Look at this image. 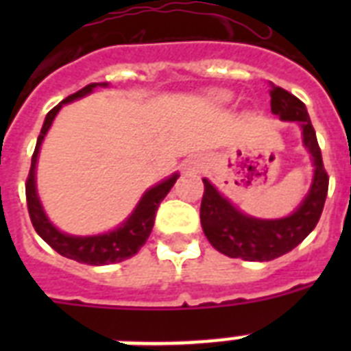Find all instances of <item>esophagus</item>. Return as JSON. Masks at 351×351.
Wrapping results in <instances>:
<instances>
[{
    "label": "esophagus",
    "instance_id": "1",
    "mask_svg": "<svg viewBox=\"0 0 351 351\" xmlns=\"http://www.w3.org/2000/svg\"><path fill=\"white\" fill-rule=\"evenodd\" d=\"M200 169V164H198V162H191V164H189V171H198Z\"/></svg>",
    "mask_w": 351,
    "mask_h": 351
}]
</instances>
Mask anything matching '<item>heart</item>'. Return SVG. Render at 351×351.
<instances>
[{
    "label": "heart",
    "instance_id": "b5f03b06",
    "mask_svg": "<svg viewBox=\"0 0 351 351\" xmlns=\"http://www.w3.org/2000/svg\"><path fill=\"white\" fill-rule=\"evenodd\" d=\"M219 100H222V101L228 100V95H219Z\"/></svg>",
    "mask_w": 351,
    "mask_h": 351
}]
</instances>
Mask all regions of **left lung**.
I'll use <instances>...</instances> for the list:
<instances>
[{
    "instance_id": "8db88e82",
    "label": "left lung",
    "mask_w": 351,
    "mask_h": 351,
    "mask_svg": "<svg viewBox=\"0 0 351 351\" xmlns=\"http://www.w3.org/2000/svg\"><path fill=\"white\" fill-rule=\"evenodd\" d=\"M271 112L282 120L299 121L304 145L310 149L315 164L313 184L293 215L280 220H258L242 215L226 198L219 195L208 180H204V197L200 204L202 230L215 250L242 261L264 262L286 255L313 231L321 219L328 195V176L315 129L311 125L306 106L282 87L271 89Z\"/></svg>"
}]
</instances>
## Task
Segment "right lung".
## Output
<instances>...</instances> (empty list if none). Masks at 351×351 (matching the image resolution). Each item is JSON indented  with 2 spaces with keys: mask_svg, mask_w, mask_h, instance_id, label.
<instances>
[{
  "mask_svg": "<svg viewBox=\"0 0 351 351\" xmlns=\"http://www.w3.org/2000/svg\"><path fill=\"white\" fill-rule=\"evenodd\" d=\"M106 87L107 84H89L85 85L84 89L78 93L67 96L65 100L60 101L54 109L49 111L43 127H41L38 143H36L34 154H32V162H30V171L27 176V184H25V195H27V208H29L30 222L34 226L36 233L40 234L41 239L45 240L47 244L51 245L52 250L58 251L62 256H67L71 261L82 262V264H89V266H104V264H112V262H121L129 258V256L136 255L138 250L145 244L149 239L151 230L154 226V217H156V209L160 202L164 200L165 195L171 191V187L175 186L178 175H173L171 178L164 180L158 186L151 187L145 195L142 197L140 204L134 209V213L129 217L125 224L120 226L117 231L111 233L98 234V237H71L62 231H58L54 226L49 222L47 215L41 209V204L36 195V180H34V169L38 153H40V145L45 138L52 120L62 109L63 104L82 98V96L89 95L95 87Z\"/></svg>",
  "mask_w": 351,
  "mask_h": 351,
  "instance_id": "1",
  "label": "right lung"
}]
</instances>
